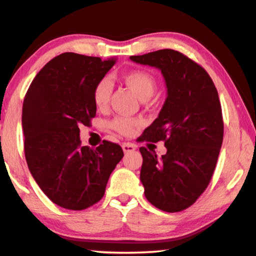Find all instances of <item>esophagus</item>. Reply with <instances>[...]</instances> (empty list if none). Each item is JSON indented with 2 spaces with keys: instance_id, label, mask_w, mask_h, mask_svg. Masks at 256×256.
Here are the masks:
<instances>
[{
  "instance_id": "34e87169",
  "label": "esophagus",
  "mask_w": 256,
  "mask_h": 256,
  "mask_svg": "<svg viewBox=\"0 0 256 256\" xmlns=\"http://www.w3.org/2000/svg\"><path fill=\"white\" fill-rule=\"evenodd\" d=\"M122 148H123V151L125 154H128V152H132V151L136 150V146L133 144H123Z\"/></svg>"
}]
</instances>
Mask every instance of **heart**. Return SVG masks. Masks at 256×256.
Segmentation results:
<instances>
[{
  "label": "heart",
  "instance_id": "1",
  "mask_svg": "<svg viewBox=\"0 0 256 256\" xmlns=\"http://www.w3.org/2000/svg\"><path fill=\"white\" fill-rule=\"evenodd\" d=\"M120 79L125 84L130 86L134 92L138 94V97L141 100H146L157 88V81L156 78L151 74L150 72L146 70H132L128 72L123 73L120 76ZM112 94V84L110 81L104 78V79L99 80L94 88L92 98L94 102L99 110L107 107L108 102H110ZM142 122L138 118H124V116H120L112 120L110 123V126L115 130L116 132L123 136H130L132 134L134 128L140 126Z\"/></svg>",
  "mask_w": 256,
  "mask_h": 256
}]
</instances>
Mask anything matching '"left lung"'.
Returning <instances> with one entry per match:
<instances>
[{"label": "left lung", "mask_w": 256, "mask_h": 256, "mask_svg": "<svg viewBox=\"0 0 256 256\" xmlns=\"http://www.w3.org/2000/svg\"><path fill=\"white\" fill-rule=\"evenodd\" d=\"M133 62L159 68L167 98L140 141H164L166 154L141 146L140 180L151 204L166 212L188 209L214 175L224 138L222 105L214 81L201 66L174 50L131 56Z\"/></svg>", "instance_id": "8db88e82"}]
</instances>
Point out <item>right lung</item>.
<instances>
[{
    "instance_id": "add662e5",
    "label": "right lung",
    "mask_w": 256,
    "mask_h": 256,
    "mask_svg": "<svg viewBox=\"0 0 256 256\" xmlns=\"http://www.w3.org/2000/svg\"><path fill=\"white\" fill-rule=\"evenodd\" d=\"M115 60L63 53L34 76L22 106L24 146L32 177L52 202L84 210L102 200L123 150L104 140L82 146L80 126H89L97 107L92 92Z\"/></svg>"
}]
</instances>
